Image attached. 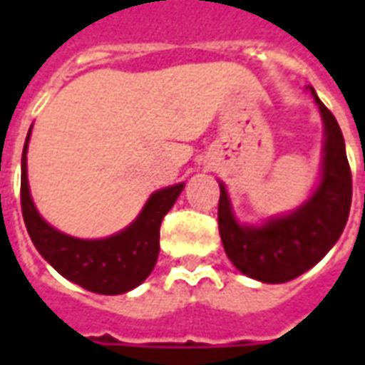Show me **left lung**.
I'll return each mask as SVG.
<instances>
[{
    "label": "left lung",
    "instance_id": "8db88e82",
    "mask_svg": "<svg viewBox=\"0 0 365 365\" xmlns=\"http://www.w3.org/2000/svg\"><path fill=\"white\" fill-rule=\"evenodd\" d=\"M319 105L324 128L321 178L313 193L287 215L262 225H242L232 211L225 183L219 182V232L229 260L240 274L262 283H285L305 274L327 256L342 235L352 203V174L346 144L334 115Z\"/></svg>",
    "mask_w": 365,
    "mask_h": 365
}]
</instances>
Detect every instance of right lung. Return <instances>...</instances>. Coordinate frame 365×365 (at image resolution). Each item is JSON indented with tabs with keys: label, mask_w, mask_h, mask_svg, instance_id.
Here are the masks:
<instances>
[{
	"label": "right lung",
	"mask_w": 365,
	"mask_h": 365,
	"mask_svg": "<svg viewBox=\"0 0 365 365\" xmlns=\"http://www.w3.org/2000/svg\"><path fill=\"white\" fill-rule=\"evenodd\" d=\"M27 140L21 156V209L33 245L60 275L83 289L101 295H120L135 289L150 275L160 252V225L174 207L185 183L152 193L135 221L105 238H76L54 229L36 211L27 180Z\"/></svg>",
	"instance_id": "1"
}]
</instances>
